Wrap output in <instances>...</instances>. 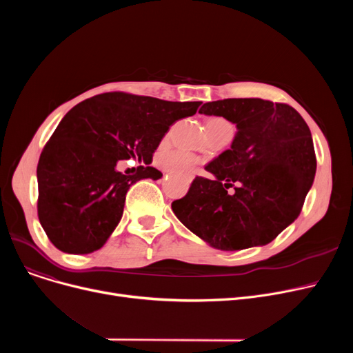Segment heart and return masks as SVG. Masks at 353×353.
<instances>
[{"label":"heart","mask_w":353,"mask_h":353,"mask_svg":"<svg viewBox=\"0 0 353 353\" xmlns=\"http://www.w3.org/2000/svg\"><path fill=\"white\" fill-rule=\"evenodd\" d=\"M229 124V121L220 117H214L208 121V127H219ZM157 163L167 172L179 174L184 179H190L196 170V167L201 163V159L189 152L173 150V148H161L157 153Z\"/></svg>","instance_id":"b5f03b06"}]
</instances>
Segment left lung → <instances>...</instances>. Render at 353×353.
I'll use <instances>...</instances> for the list:
<instances>
[{"instance_id": "left-lung-1", "label": "left lung", "mask_w": 353, "mask_h": 353, "mask_svg": "<svg viewBox=\"0 0 353 353\" xmlns=\"http://www.w3.org/2000/svg\"><path fill=\"white\" fill-rule=\"evenodd\" d=\"M200 114L221 116L237 127L229 150L174 200L177 219L220 250L263 246L301 214L316 173L310 130L293 107L262 99L203 104ZM229 188L233 194H228Z\"/></svg>"}]
</instances>
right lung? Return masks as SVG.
Masks as SVG:
<instances>
[{
    "mask_svg": "<svg viewBox=\"0 0 353 353\" xmlns=\"http://www.w3.org/2000/svg\"><path fill=\"white\" fill-rule=\"evenodd\" d=\"M200 104L114 91L72 107L37 165V210L50 242L71 254L103 248L123 216L130 186L163 176L150 163L164 134ZM128 158L146 165L123 175L117 164Z\"/></svg>",
    "mask_w": 353,
    "mask_h": 353,
    "instance_id": "obj_1",
    "label": "right lung"
}]
</instances>
